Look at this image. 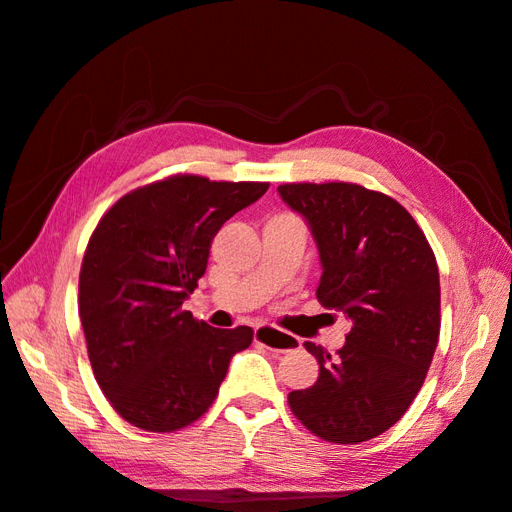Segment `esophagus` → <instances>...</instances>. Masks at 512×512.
<instances>
[{
  "label": "esophagus",
  "mask_w": 512,
  "mask_h": 512,
  "mask_svg": "<svg viewBox=\"0 0 512 512\" xmlns=\"http://www.w3.org/2000/svg\"><path fill=\"white\" fill-rule=\"evenodd\" d=\"M255 343L268 347L272 351H291L301 345L299 339L286 335V332H280L268 324L255 326Z\"/></svg>",
  "instance_id": "esophagus-1"
}]
</instances>
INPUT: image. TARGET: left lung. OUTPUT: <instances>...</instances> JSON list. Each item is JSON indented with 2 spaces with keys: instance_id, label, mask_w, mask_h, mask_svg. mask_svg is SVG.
Wrapping results in <instances>:
<instances>
[{
  "instance_id": "obj_1",
  "label": "left lung",
  "mask_w": 512,
  "mask_h": 512,
  "mask_svg": "<svg viewBox=\"0 0 512 512\" xmlns=\"http://www.w3.org/2000/svg\"><path fill=\"white\" fill-rule=\"evenodd\" d=\"M282 201L316 240V297L351 322L330 355L307 341L318 381L288 406L324 441L360 443L404 416L425 383L439 339V270L414 217L391 196L358 184H282Z\"/></svg>"
}]
</instances>
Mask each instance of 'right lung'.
Segmentation results:
<instances>
[{"label":"right lung","mask_w":512,"mask_h":512,"mask_svg":"<svg viewBox=\"0 0 512 512\" xmlns=\"http://www.w3.org/2000/svg\"><path fill=\"white\" fill-rule=\"evenodd\" d=\"M270 184L173 175L138 188L100 219L83 255L79 318L92 370L133 427L171 433L201 418L249 326L213 328L182 305L226 221Z\"/></svg>","instance_id":"add662e5"}]
</instances>
